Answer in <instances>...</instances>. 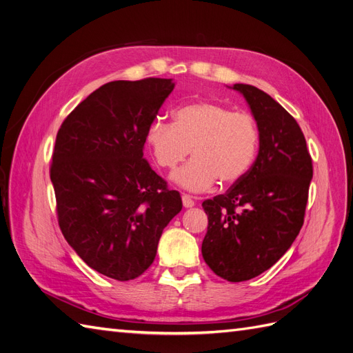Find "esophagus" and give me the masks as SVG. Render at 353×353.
<instances>
[{"instance_id": "obj_1", "label": "esophagus", "mask_w": 353, "mask_h": 353, "mask_svg": "<svg viewBox=\"0 0 353 353\" xmlns=\"http://www.w3.org/2000/svg\"><path fill=\"white\" fill-rule=\"evenodd\" d=\"M183 205H184V208H193L196 203H194V200H193V197H191V196L183 194Z\"/></svg>"}]
</instances>
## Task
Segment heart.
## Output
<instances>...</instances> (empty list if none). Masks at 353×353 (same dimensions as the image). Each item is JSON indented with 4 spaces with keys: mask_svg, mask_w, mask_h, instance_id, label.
<instances>
[{
    "mask_svg": "<svg viewBox=\"0 0 353 353\" xmlns=\"http://www.w3.org/2000/svg\"><path fill=\"white\" fill-rule=\"evenodd\" d=\"M147 144L156 163L175 169L193 153V160L172 175L175 183L201 193L219 181L231 185L249 172L259 147L253 117L215 101L188 103L175 121L156 119L147 130Z\"/></svg>",
    "mask_w": 353,
    "mask_h": 353,
    "instance_id": "b5f03b06",
    "label": "heart"
}]
</instances>
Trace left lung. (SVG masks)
<instances>
[{
  "label": "left lung",
  "mask_w": 353,
  "mask_h": 353,
  "mask_svg": "<svg viewBox=\"0 0 353 353\" xmlns=\"http://www.w3.org/2000/svg\"><path fill=\"white\" fill-rule=\"evenodd\" d=\"M259 131L254 163L225 194L203 201L209 223L203 259L221 279L261 275L290 249L303 225L312 159L294 117L262 90L234 83Z\"/></svg>",
  "instance_id": "8db88e82"
}]
</instances>
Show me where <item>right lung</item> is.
<instances>
[{"mask_svg":"<svg viewBox=\"0 0 353 353\" xmlns=\"http://www.w3.org/2000/svg\"><path fill=\"white\" fill-rule=\"evenodd\" d=\"M172 79L113 81L63 121L50 176L60 230L90 268L117 281L140 276L163 228L183 209L143 157L147 130Z\"/></svg>","mask_w":353,"mask_h":353,"instance_id":"add662e5","label":"right lung"}]
</instances>
